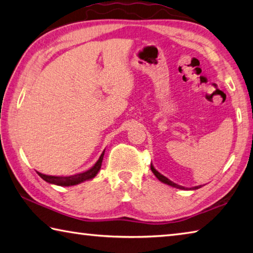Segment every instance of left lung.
<instances>
[{"label": "left lung", "mask_w": 253, "mask_h": 253, "mask_svg": "<svg viewBox=\"0 0 253 253\" xmlns=\"http://www.w3.org/2000/svg\"><path fill=\"white\" fill-rule=\"evenodd\" d=\"M150 169H151V171L154 172L155 176L159 179V181H162V182H164V183H166V185H168V186H171V187L177 188V189H182V190H187V189H190V190H196V189H198V188H200V187H201V186H196V187H192V188H186V187H183V186L177 185V183H174L173 181L169 180V179H168L167 177H165L164 174H162V173H160V172H158L157 170H156L155 167L153 166V164L150 165Z\"/></svg>", "instance_id": "left-lung-1"}]
</instances>
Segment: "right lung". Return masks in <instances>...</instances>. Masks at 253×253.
Wrapping results in <instances>:
<instances>
[{
	"instance_id": "add662e5",
	"label": "right lung",
	"mask_w": 253,
	"mask_h": 253,
	"mask_svg": "<svg viewBox=\"0 0 253 253\" xmlns=\"http://www.w3.org/2000/svg\"><path fill=\"white\" fill-rule=\"evenodd\" d=\"M104 154L105 150L100 155V157L98 158L97 162L94 165L93 167L88 170H86L84 172L81 173H76L73 174V176H48V174H44L38 172L39 176L48 183H53V185H57V186H63V187H68V186H75L79 185L81 182H84L86 180H90L93 179L96 174L98 173L100 167H102V163H103V158H104Z\"/></svg>"
}]
</instances>
